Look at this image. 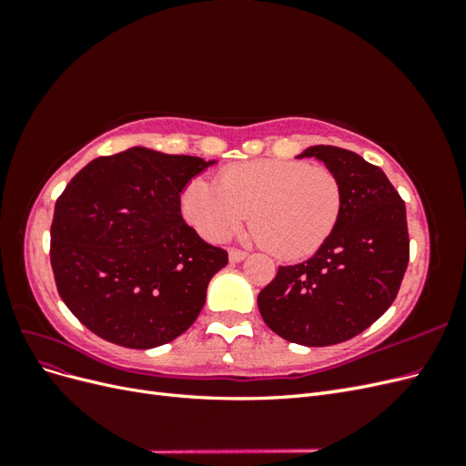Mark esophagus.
I'll return each instance as SVG.
<instances>
[{
	"label": "esophagus",
	"mask_w": 466,
	"mask_h": 466,
	"mask_svg": "<svg viewBox=\"0 0 466 466\" xmlns=\"http://www.w3.org/2000/svg\"><path fill=\"white\" fill-rule=\"evenodd\" d=\"M245 258H247V252L237 250V248H231V250H229V262H231V264L241 262V260H245Z\"/></svg>",
	"instance_id": "obj_1"
}]
</instances>
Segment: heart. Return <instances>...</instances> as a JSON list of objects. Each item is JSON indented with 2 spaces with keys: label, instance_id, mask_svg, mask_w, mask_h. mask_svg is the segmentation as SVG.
<instances>
[{
  "label": "heart",
  "instance_id": "b5f03b06",
  "mask_svg": "<svg viewBox=\"0 0 466 466\" xmlns=\"http://www.w3.org/2000/svg\"><path fill=\"white\" fill-rule=\"evenodd\" d=\"M342 206V182L329 167L286 159L228 167L218 185L194 178L180 196L182 216L206 241L228 238L250 214L258 243L281 260L315 255L336 229Z\"/></svg>",
  "mask_w": 466,
  "mask_h": 466
}]
</instances>
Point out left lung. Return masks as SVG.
<instances>
[{
	"label": "left lung",
	"mask_w": 466,
	"mask_h": 466,
	"mask_svg": "<svg viewBox=\"0 0 466 466\" xmlns=\"http://www.w3.org/2000/svg\"><path fill=\"white\" fill-rule=\"evenodd\" d=\"M303 157L340 178L342 214L311 258L278 268L258 293V309L284 340L332 346L371 327L397 298L410 257L406 208L387 175L354 151L313 146Z\"/></svg>",
	"instance_id": "1"
}]
</instances>
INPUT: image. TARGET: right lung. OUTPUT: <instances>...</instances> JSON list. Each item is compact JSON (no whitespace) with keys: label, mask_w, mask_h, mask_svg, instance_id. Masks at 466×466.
<instances>
[{"label":"right lung","mask_w":466,"mask_h":466,"mask_svg":"<svg viewBox=\"0 0 466 466\" xmlns=\"http://www.w3.org/2000/svg\"><path fill=\"white\" fill-rule=\"evenodd\" d=\"M216 161L130 147L93 159L56 202L50 262L60 298L105 340L157 348L187 332L228 252L180 216V194Z\"/></svg>","instance_id":"obj_1"}]
</instances>
